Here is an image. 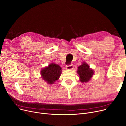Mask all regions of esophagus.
Wrapping results in <instances>:
<instances>
[{"label": "esophagus", "mask_w": 126, "mask_h": 126, "mask_svg": "<svg viewBox=\"0 0 126 126\" xmlns=\"http://www.w3.org/2000/svg\"><path fill=\"white\" fill-rule=\"evenodd\" d=\"M66 68L67 69H72L74 68V65L72 64L70 65H67L66 66Z\"/></svg>", "instance_id": "34e87169"}]
</instances>
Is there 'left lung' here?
<instances>
[{
  "instance_id": "obj_1",
  "label": "left lung",
  "mask_w": 126,
  "mask_h": 126,
  "mask_svg": "<svg viewBox=\"0 0 126 126\" xmlns=\"http://www.w3.org/2000/svg\"><path fill=\"white\" fill-rule=\"evenodd\" d=\"M78 74L80 76V81L82 82H87L93 76L94 71L89 68V65L85 63L78 67Z\"/></svg>"
}]
</instances>
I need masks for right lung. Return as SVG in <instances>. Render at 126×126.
<instances>
[{
    "label": "right lung",
    "instance_id": "obj_1",
    "mask_svg": "<svg viewBox=\"0 0 126 126\" xmlns=\"http://www.w3.org/2000/svg\"><path fill=\"white\" fill-rule=\"evenodd\" d=\"M61 68L59 65L51 63L48 66L41 70V76L43 80L48 84H52L59 78L61 74Z\"/></svg>",
    "mask_w": 126,
    "mask_h": 126
}]
</instances>
